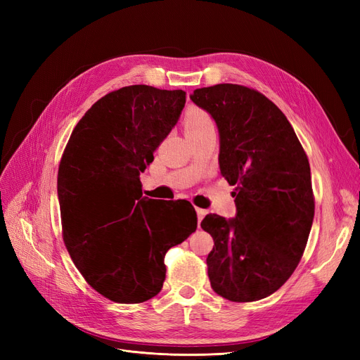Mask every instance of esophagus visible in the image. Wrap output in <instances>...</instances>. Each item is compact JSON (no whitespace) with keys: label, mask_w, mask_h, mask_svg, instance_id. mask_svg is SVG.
I'll return each instance as SVG.
<instances>
[{"label":"esophagus","mask_w":360,"mask_h":360,"mask_svg":"<svg viewBox=\"0 0 360 360\" xmlns=\"http://www.w3.org/2000/svg\"><path fill=\"white\" fill-rule=\"evenodd\" d=\"M195 210H197V216H198V224L204 219V216L207 214V210H204V209H200V207H197V209H195Z\"/></svg>","instance_id":"1"}]
</instances>
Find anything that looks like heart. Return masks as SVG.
Listing matches in <instances>:
<instances>
[{"mask_svg":"<svg viewBox=\"0 0 360 360\" xmlns=\"http://www.w3.org/2000/svg\"><path fill=\"white\" fill-rule=\"evenodd\" d=\"M214 129V123L212 117L201 111V110H191L184 118V130H186V135L195 134V132H202V130Z\"/></svg>","mask_w":360,"mask_h":360,"instance_id":"obj_1","label":"heart"}]
</instances>
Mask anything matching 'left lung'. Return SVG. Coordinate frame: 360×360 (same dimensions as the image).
Instances as JSON below:
<instances>
[{
  "instance_id": "obj_1",
  "label": "left lung",
  "mask_w": 360,
  "mask_h": 360,
  "mask_svg": "<svg viewBox=\"0 0 360 360\" xmlns=\"http://www.w3.org/2000/svg\"><path fill=\"white\" fill-rule=\"evenodd\" d=\"M192 102L219 130V168L236 186V217L207 214L214 292L231 302L274 294L296 270L314 221L307 153L287 117L264 94L237 84L197 89Z\"/></svg>"
}]
</instances>
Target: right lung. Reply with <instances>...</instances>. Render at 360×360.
<instances>
[{
  "mask_svg": "<svg viewBox=\"0 0 360 360\" xmlns=\"http://www.w3.org/2000/svg\"><path fill=\"white\" fill-rule=\"evenodd\" d=\"M183 90L129 85L97 101L75 126L58 167L63 238L84 279L117 303L162 290L168 249L197 230L191 202L143 197L139 174L177 124Z\"/></svg>",
  "mask_w": 360,
  "mask_h": 360,
  "instance_id": "1",
  "label": "right lung"
}]
</instances>
